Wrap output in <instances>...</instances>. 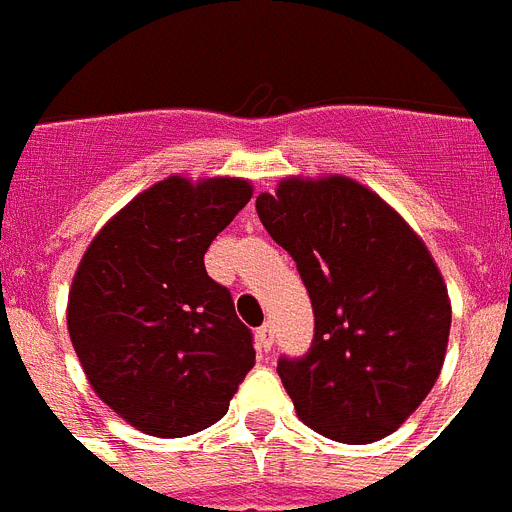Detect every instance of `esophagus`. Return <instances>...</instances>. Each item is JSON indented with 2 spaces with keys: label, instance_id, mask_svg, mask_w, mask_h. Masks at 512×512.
Returning a JSON list of instances; mask_svg holds the SVG:
<instances>
[{
  "label": "esophagus",
  "instance_id": "obj_1",
  "mask_svg": "<svg viewBox=\"0 0 512 512\" xmlns=\"http://www.w3.org/2000/svg\"><path fill=\"white\" fill-rule=\"evenodd\" d=\"M273 336H276L273 323H265V326L257 328V347H260V352H268L273 347Z\"/></svg>",
  "mask_w": 512,
  "mask_h": 512
}]
</instances>
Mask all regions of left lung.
I'll return each mask as SVG.
<instances>
[{"mask_svg": "<svg viewBox=\"0 0 512 512\" xmlns=\"http://www.w3.org/2000/svg\"><path fill=\"white\" fill-rule=\"evenodd\" d=\"M305 281L313 347L278 360L299 421L344 444L397 431L436 384L452 305L410 223L347 176H286L255 202Z\"/></svg>", "mask_w": 512, "mask_h": 512, "instance_id": "8db88e82", "label": "left lung"}]
</instances>
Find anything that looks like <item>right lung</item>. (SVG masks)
Wrapping results in <instances>:
<instances>
[{
    "label": "right lung",
    "instance_id": "1",
    "mask_svg": "<svg viewBox=\"0 0 512 512\" xmlns=\"http://www.w3.org/2000/svg\"><path fill=\"white\" fill-rule=\"evenodd\" d=\"M249 199L247 178H162L99 228L78 263L73 350L99 400L144 434L213 426L255 365L234 299L205 270L207 247Z\"/></svg>",
    "mask_w": 512,
    "mask_h": 512
}]
</instances>
